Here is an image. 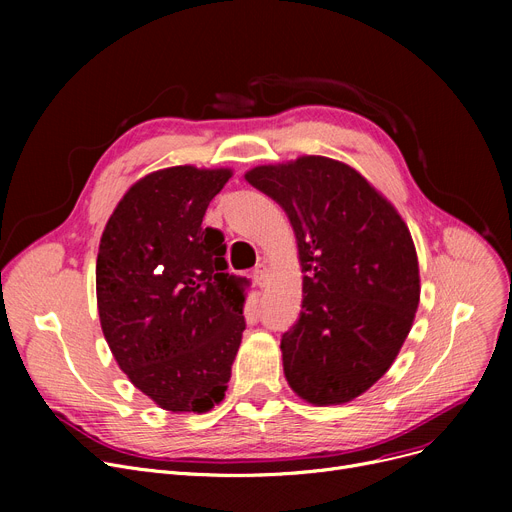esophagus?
Instances as JSON below:
<instances>
[{"label":"esophagus","mask_w":512,"mask_h":512,"mask_svg":"<svg viewBox=\"0 0 512 512\" xmlns=\"http://www.w3.org/2000/svg\"><path fill=\"white\" fill-rule=\"evenodd\" d=\"M267 272H270V270H267V267H265L263 263L257 265L255 270H253V280H255L259 286H265V282H267Z\"/></svg>","instance_id":"esophagus-1"}]
</instances>
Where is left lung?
<instances>
[{
  "label": "left lung",
  "instance_id": "1",
  "mask_svg": "<svg viewBox=\"0 0 512 512\" xmlns=\"http://www.w3.org/2000/svg\"><path fill=\"white\" fill-rule=\"evenodd\" d=\"M245 178L286 211L305 272L301 315L280 344L288 386L315 407L361 396L394 363L419 307L405 220L338 159L303 155Z\"/></svg>",
  "mask_w": 512,
  "mask_h": 512
}]
</instances>
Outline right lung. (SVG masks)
I'll return each instance as SVG.
<instances>
[{"label": "right lung", "mask_w": 512, "mask_h": 512, "mask_svg": "<svg viewBox=\"0 0 512 512\" xmlns=\"http://www.w3.org/2000/svg\"><path fill=\"white\" fill-rule=\"evenodd\" d=\"M230 168L174 166L134 182L97 253L103 336L157 407L207 413L226 396L245 330L247 280L226 272L224 234L203 228Z\"/></svg>", "instance_id": "1"}]
</instances>
